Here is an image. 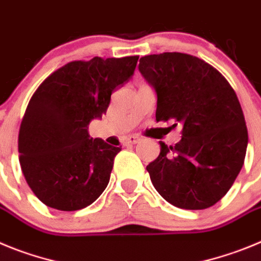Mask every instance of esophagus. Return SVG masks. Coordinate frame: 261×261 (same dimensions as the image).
<instances>
[{
    "instance_id": "esophagus-1",
    "label": "esophagus",
    "mask_w": 261,
    "mask_h": 261,
    "mask_svg": "<svg viewBox=\"0 0 261 261\" xmlns=\"http://www.w3.org/2000/svg\"><path fill=\"white\" fill-rule=\"evenodd\" d=\"M140 142V136L138 135H130L125 139V144H136Z\"/></svg>"
}]
</instances>
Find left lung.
Listing matches in <instances>:
<instances>
[{"label":"left lung","instance_id":"obj_1","mask_svg":"<svg viewBox=\"0 0 261 261\" xmlns=\"http://www.w3.org/2000/svg\"><path fill=\"white\" fill-rule=\"evenodd\" d=\"M139 71L156 91V121L182 127V139L170 147L160 142L159 157L147 165L154 189L182 210L215 205L233 186L247 149L233 87L210 63L178 51L144 56Z\"/></svg>","mask_w":261,"mask_h":261}]
</instances>
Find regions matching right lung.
<instances>
[{"mask_svg":"<svg viewBox=\"0 0 261 261\" xmlns=\"http://www.w3.org/2000/svg\"><path fill=\"white\" fill-rule=\"evenodd\" d=\"M138 58L72 61L34 93L20 123L18 151L28 186L45 205L83 210L107 189L121 147L91 138L88 125L107 113L110 96L133 76Z\"/></svg>","mask_w":261,"mask_h":261,"instance_id":"1","label":"right lung"}]
</instances>
